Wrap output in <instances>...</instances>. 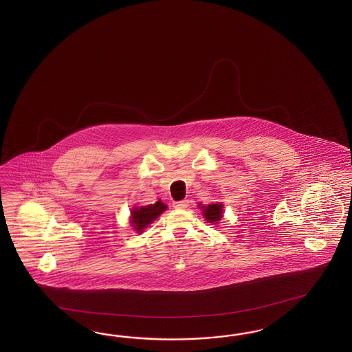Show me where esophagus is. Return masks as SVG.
Listing matches in <instances>:
<instances>
[{"label": "esophagus", "instance_id": "34e87169", "mask_svg": "<svg viewBox=\"0 0 352 352\" xmlns=\"http://www.w3.org/2000/svg\"><path fill=\"white\" fill-rule=\"evenodd\" d=\"M188 204H190L188 200H182V201L173 203V206H174L175 209H187V208H188Z\"/></svg>", "mask_w": 352, "mask_h": 352}]
</instances>
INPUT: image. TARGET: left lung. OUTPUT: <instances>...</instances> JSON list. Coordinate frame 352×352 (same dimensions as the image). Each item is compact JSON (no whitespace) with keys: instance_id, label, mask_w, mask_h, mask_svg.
<instances>
[{"instance_id":"left-lung-1","label":"left lung","mask_w":352,"mask_h":352,"mask_svg":"<svg viewBox=\"0 0 352 352\" xmlns=\"http://www.w3.org/2000/svg\"><path fill=\"white\" fill-rule=\"evenodd\" d=\"M199 208L203 210L204 218L208 223L218 224L223 218V204L213 203L209 205L199 204Z\"/></svg>"}]
</instances>
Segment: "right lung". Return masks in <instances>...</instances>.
<instances>
[{
    "mask_svg": "<svg viewBox=\"0 0 352 352\" xmlns=\"http://www.w3.org/2000/svg\"><path fill=\"white\" fill-rule=\"evenodd\" d=\"M168 209V206L159 200L156 204L144 205V206H134L130 209V221L129 223L134 231L142 234L149 224L156 221L161 214Z\"/></svg>",
    "mask_w": 352,
    "mask_h": 352,
    "instance_id": "1",
    "label": "right lung"
}]
</instances>
